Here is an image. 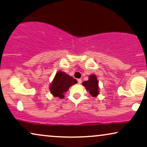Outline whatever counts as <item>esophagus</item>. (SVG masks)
<instances>
[{
  "instance_id": "34e87169",
  "label": "esophagus",
  "mask_w": 147,
  "mask_h": 147,
  "mask_svg": "<svg viewBox=\"0 0 147 147\" xmlns=\"http://www.w3.org/2000/svg\"><path fill=\"white\" fill-rule=\"evenodd\" d=\"M77 81H78V83H79V84H81V83H82V80L81 79H78L77 80Z\"/></svg>"
}]
</instances>
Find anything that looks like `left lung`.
<instances>
[{
  "label": "left lung",
  "mask_w": 147,
  "mask_h": 147,
  "mask_svg": "<svg viewBox=\"0 0 147 147\" xmlns=\"http://www.w3.org/2000/svg\"><path fill=\"white\" fill-rule=\"evenodd\" d=\"M83 85L86 90L89 92L92 97H97L99 95V82L95 75H91L89 77L88 81L83 82Z\"/></svg>",
  "instance_id": "obj_1"
}]
</instances>
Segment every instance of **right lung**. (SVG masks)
<instances>
[{"mask_svg": "<svg viewBox=\"0 0 147 147\" xmlns=\"http://www.w3.org/2000/svg\"><path fill=\"white\" fill-rule=\"evenodd\" d=\"M77 83V81L71 76L61 70L56 72L53 81L50 85V91L55 97L62 99L64 97V93L68 91L72 85Z\"/></svg>", "mask_w": 147, "mask_h": 147, "instance_id": "right-lung-1", "label": "right lung"}]
</instances>
